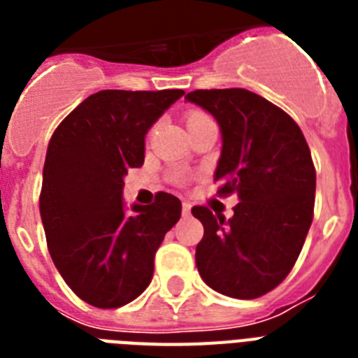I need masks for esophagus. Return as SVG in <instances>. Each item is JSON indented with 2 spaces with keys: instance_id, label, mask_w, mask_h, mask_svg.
<instances>
[{
  "instance_id": "1",
  "label": "esophagus",
  "mask_w": 358,
  "mask_h": 358,
  "mask_svg": "<svg viewBox=\"0 0 358 358\" xmlns=\"http://www.w3.org/2000/svg\"><path fill=\"white\" fill-rule=\"evenodd\" d=\"M182 213H184V215H189L191 213V202L189 201L182 202Z\"/></svg>"
}]
</instances>
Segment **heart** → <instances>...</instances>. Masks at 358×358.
<instances>
[{
    "mask_svg": "<svg viewBox=\"0 0 358 358\" xmlns=\"http://www.w3.org/2000/svg\"><path fill=\"white\" fill-rule=\"evenodd\" d=\"M206 120H212V117L206 113V111H201V109H191L185 113V122H187V128H195L199 124L206 122Z\"/></svg>",
    "mask_w": 358,
    "mask_h": 358,
    "instance_id": "b5f03b06",
    "label": "heart"
}]
</instances>
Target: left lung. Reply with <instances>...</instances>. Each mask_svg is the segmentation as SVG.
Returning <instances> with one entry per match:
<instances>
[{"label":"left lung","instance_id":"obj_1","mask_svg":"<svg viewBox=\"0 0 358 358\" xmlns=\"http://www.w3.org/2000/svg\"><path fill=\"white\" fill-rule=\"evenodd\" d=\"M185 100L217 119L223 152L217 196L238 193L232 219L215 208L193 206L204 236L196 267L204 282L236 299H256L277 288L299 258L314 217L316 169L292 117L247 89H199Z\"/></svg>","mask_w":358,"mask_h":358}]
</instances>
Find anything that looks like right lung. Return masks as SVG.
Listing matches in <instances>:
<instances>
[{"instance_id":"right-lung-1","label":"right lung","mask_w":358,"mask_h":358,"mask_svg":"<svg viewBox=\"0 0 358 358\" xmlns=\"http://www.w3.org/2000/svg\"><path fill=\"white\" fill-rule=\"evenodd\" d=\"M182 89L100 91L59 124L48 145L41 217L55 267L80 299L119 308L139 297L154 256L182 215L159 191L148 206L124 212V176L145 162V135Z\"/></svg>"}]
</instances>
